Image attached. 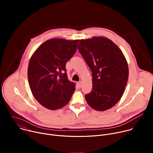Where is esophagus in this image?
<instances>
[{
  "label": "esophagus",
  "instance_id": "34e87169",
  "mask_svg": "<svg viewBox=\"0 0 153 153\" xmlns=\"http://www.w3.org/2000/svg\"><path fill=\"white\" fill-rule=\"evenodd\" d=\"M77 85L79 88H81V86H82V82L80 81V82H77Z\"/></svg>",
  "mask_w": 153,
  "mask_h": 153
}]
</instances>
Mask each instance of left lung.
I'll return each mask as SVG.
<instances>
[{"mask_svg":"<svg viewBox=\"0 0 153 153\" xmlns=\"http://www.w3.org/2000/svg\"><path fill=\"white\" fill-rule=\"evenodd\" d=\"M78 50L92 72L93 88L85 95L86 102L103 111L120 99L128 78L127 62L111 40L103 37L80 40Z\"/></svg>","mask_w":153,"mask_h":153,"instance_id":"8db88e82","label":"left lung"}]
</instances>
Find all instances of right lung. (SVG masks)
Segmentation results:
<instances>
[{"mask_svg":"<svg viewBox=\"0 0 153 153\" xmlns=\"http://www.w3.org/2000/svg\"><path fill=\"white\" fill-rule=\"evenodd\" d=\"M79 40L53 39L45 42L30 59L28 79L31 92L43 106L54 110L66 105L76 90L65 68ZM63 71V74L61 72Z\"/></svg>","mask_w":153,"mask_h":153,"instance_id":"1","label":"right lung"}]
</instances>
